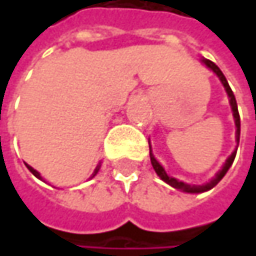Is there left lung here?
Listing matches in <instances>:
<instances>
[{"label":"left lung","mask_w":256,"mask_h":256,"mask_svg":"<svg viewBox=\"0 0 256 256\" xmlns=\"http://www.w3.org/2000/svg\"><path fill=\"white\" fill-rule=\"evenodd\" d=\"M204 62V65L208 66V68H210L218 77L221 80V82L224 84V87H226V90H227V93H228V98H230V104H231V110H232V116H234V122H236V139H237V144H238V139H240V116H238V110H237V102H236V98H234V93H232V90L230 88V86H228V81H227V78L224 77V74H222V71L212 62V60H209V59H204L203 60ZM236 152H237V150L231 154L230 157H228V160L226 162V164L222 166V169L216 174V176L212 179L210 182H208L206 185H190V184H185V182H180L178 179L175 178H170V176H168V174H166V170L160 166V163L154 158V156H152V152L150 151V157H151V164H152V168H154V170H156V174L160 176V178L163 179L164 182H168L169 185H172L174 188H178V190H182V191H185V192H203V191H208V190H210V188H214L221 179L224 178V175L227 174V170L230 169V166L232 164V162H234V157H236Z\"/></svg>","instance_id":"1"}]
</instances>
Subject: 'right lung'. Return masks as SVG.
Masks as SVG:
<instances>
[{
  "label": "right lung",
  "mask_w": 256,
  "mask_h": 256,
  "mask_svg": "<svg viewBox=\"0 0 256 256\" xmlns=\"http://www.w3.org/2000/svg\"><path fill=\"white\" fill-rule=\"evenodd\" d=\"M26 168H28V169H29V170H30V174H32V175H35V176H36V178H41V176H40V174H38V172H36V170H35V169H32V168H30V166H28V164H26ZM98 170H99V166H98V168H96V170H94V175H96V174H98ZM94 175H93V176H94Z\"/></svg>",
  "instance_id": "obj_1"
}]
</instances>
